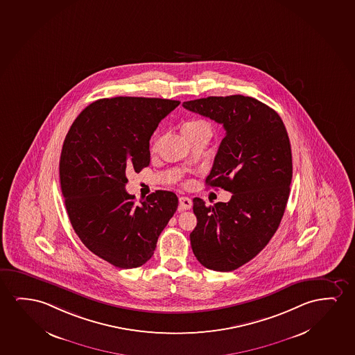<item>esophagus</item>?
I'll list each match as a JSON object with an SVG mask.
<instances>
[{
  "mask_svg": "<svg viewBox=\"0 0 355 355\" xmlns=\"http://www.w3.org/2000/svg\"><path fill=\"white\" fill-rule=\"evenodd\" d=\"M179 205H180L181 209L189 210L192 208V200L189 197H180L179 198Z\"/></svg>",
  "mask_w": 355,
  "mask_h": 355,
  "instance_id": "34e87169",
  "label": "esophagus"
}]
</instances>
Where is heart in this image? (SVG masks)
I'll return each mask as SVG.
<instances>
[{
	"label": "heart",
	"mask_w": 355,
	"mask_h": 355,
	"mask_svg": "<svg viewBox=\"0 0 355 355\" xmlns=\"http://www.w3.org/2000/svg\"><path fill=\"white\" fill-rule=\"evenodd\" d=\"M200 129H210L209 125L203 120H191L184 125L182 132H192V131L200 130Z\"/></svg>",
	"instance_id": "1"
}]
</instances>
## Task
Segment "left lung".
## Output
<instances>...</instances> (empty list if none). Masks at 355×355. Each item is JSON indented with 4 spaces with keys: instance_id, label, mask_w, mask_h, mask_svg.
<instances>
[{
    "instance_id": "obj_1",
    "label": "left lung",
    "mask_w": 355,
    "mask_h": 355,
    "mask_svg": "<svg viewBox=\"0 0 355 355\" xmlns=\"http://www.w3.org/2000/svg\"><path fill=\"white\" fill-rule=\"evenodd\" d=\"M182 105L226 131L205 184L232 196L209 207L193 198L197 226L190 240L207 269L232 271L253 259L279 229L292 180L290 139L280 115L253 97L210 96Z\"/></svg>"
}]
</instances>
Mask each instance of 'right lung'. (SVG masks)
I'll return each mask as SVG.
<instances>
[{"instance_id":"add662e5","label":"right lung","mask_w":355,"mask_h":355,"mask_svg":"<svg viewBox=\"0 0 355 355\" xmlns=\"http://www.w3.org/2000/svg\"><path fill=\"white\" fill-rule=\"evenodd\" d=\"M179 105L146 97L96 101L65 136L60 179L70 224L94 254L120 269L150 259L178 209L174 192L155 191L136 203L125 184L128 171L150 165V136Z\"/></svg>"}]
</instances>
